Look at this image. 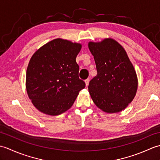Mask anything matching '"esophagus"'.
<instances>
[{"mask_svg":"<svg viewBox=\"0 0 160 160\" xmlns=\"http://www.w3.org/2000/svg\"><path fill=\"white\" fill-rule=\"evenodd\" d=\"M89 78H87V79L85 80V84H86L87 87L89 85Z\"/></svg>","mask_w":160,"mask_h":160,"instance_id":"esophagus-1","label":"esophagus"}]
</instances>
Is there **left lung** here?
Wrapping results in <instances>:
<instances>
[{"mask_svg":"<svg viewBox=\"0 0 160 160\" xmlns=\"http://www.w3.org/2000/svg\"><path fill=\"white\" fill-rule=\"evenodd\" d=\"M97 75L89 82L93 102L108 113H118L133 100L138 89L136 72L124 49L115 40L89 43Z\"/></svg>","mask_w":160,"mask_h":160,"instance_id":"1","label":"left lung"}]
</instances>
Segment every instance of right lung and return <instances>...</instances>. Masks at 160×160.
<instances>
[{"label": "right lung", "mask_w": 160, "mask_h": 160, "mask_svg": "<svg viewBox=\"0 0 160 160\" xmlns=\"http://www.w3.org/2000/svg\"><path fill=\"white\" fill-rule=\"evenodd\" d=\"M82 45L67 40H53L36 51L26 73V88L37 109L50 115L64 113L85 87L79 78L76 56Z\"/></svg>", "instance_id": "1"}]
</instances>
